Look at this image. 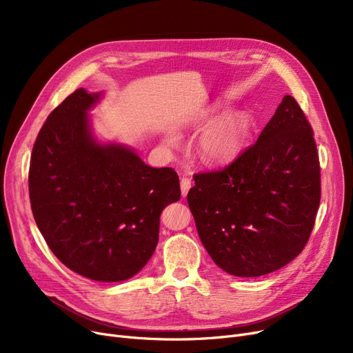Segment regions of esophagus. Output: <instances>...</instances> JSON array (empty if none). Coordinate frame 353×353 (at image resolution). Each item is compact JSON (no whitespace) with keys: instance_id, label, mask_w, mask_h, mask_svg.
<instances>
[{"instance_id":"1","label":"esophagus","mask_w":353,"mask_h":353,"mask_svg":"<svg viewBox=\"0 0 353 353\" xmlns=\"http://www.w3.org/2000/svg\"><path fill=\"white\" fill-rule=\"evenodd\" d=\"M190 188H192V180H190L189 177H183V179L180 180V190H181V196H183V197L188 196Z\"/></svg>"}]
</instances>
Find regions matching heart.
<instances>
[{
    "label": "heart",
    "instance_id": "1",
    "mask_svg": "<svg viewBox=\"0 0 353 353\" xmlns=\"http://www.w3.org/2000/svg\"><path fill=\"white\" fill-rule=\"evenodd\" d=\"M219 113V107L210 108L208 113L199 116L193 124L203 127ZM250 132V117L243 110H230L216 119L197 141L200 159L208 164H225L233 160L243 150ZM165 144L176 147L179 136L169 130L164 134Z\"/></svg>",
    "mask_w": 353,
    "mask_h": 353
}]
</instances>
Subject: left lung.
<instances>
[{"label":"left lung","mask_w":353,"mask_h":353,"mask_svg":"<svg viewBox=\"0 0 353 353\" xmlns=\"http://www.w3.org/2000/svg\"><path fill=\"white\" fill-rule=\"evenodd\" d=\"M188 203L199 237L229 274L257 277L305 248L321 201L312 127L285 96L256 143L223 170L194 176Z\"/></svg>","instance_id":"obj_1"}]
</instances>
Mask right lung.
Here are the masks:
<instances>
[{
  "instance_id": "obj_1",
  "label": "right lung",
  "mask_w": 353,
  "mask_h": 353,
  "mask_svg": "<svg viewBox=\"0 0 353 353\" xmlns=\"http://www.w3.org/2000/svg\"><path fill=\"white\" fill-rule=\"evenodd\" d=\"M103 96L79 88L47 117L28 189L35 223L61 263L91 281L123 282L150 261L160 214L180 199V183L132 145L96 137L88 113Z\"/></svg>"
}]
</instances>
